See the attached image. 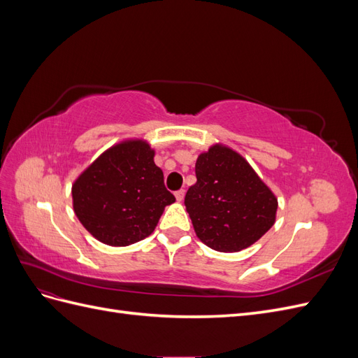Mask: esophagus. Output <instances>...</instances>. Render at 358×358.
I'll return each mask as SVG.
<instances>
[{
  "instance_id": "1",
  "label": "esophagus",
  "mask_w": 358,
  "mask_h": 358,
  "mask_svg": "<svg viewBox=\"0 0 358 358\" xmlns=\"http://www.w3.org/2000/svg\"><path fill=\"white\" fill-rule=\"evenodd\" d=\"M175 197H176V200H178V201H182V200H183V197H185V191H183V189L176 191V192H175Z\"/></svg>"
}]
</instances>
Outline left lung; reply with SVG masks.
I'll use <instances>...</instances> for the list:
<instances>
[{"instance_id":"left-lung-1","label":"left lung","mask_w":358,"mask_h":358,"mask_svg":"<svg viewBox=\"0 0 358 358\" xmlns=\"http://www.w3.org/2000/svg\"><path fill=\"white\" fill-rule=\"evenodd\" d=\"M196 176L185 206L206 246L237 252L272 229L278 199L236 150L220 143L210 146L197 158Z\"/></svg>"}]
</instances>
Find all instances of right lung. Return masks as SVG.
I'll return each mask as SVG.
<instances>
[{
    "instance_id": "add662e5",
    "label": "right lung",
    "mask_w": 358,
    "mask_h": 358,
    "mask_svg": "<svg viewBox=\"0 0 358 358\" xmlns=\"http://www.w3.org/2000/svg\"><path fill=\"white\" fill-rule=\"evenodd\" d=\"M154 157L145 140H125L104 150L74 180V213L96 241L110 246L143 241L166 206L176 201Z\"/></svg>"
}]
</instances>
